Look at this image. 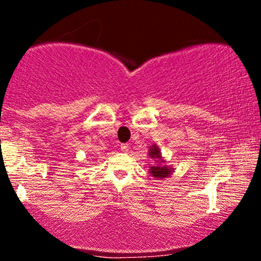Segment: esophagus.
I'll return each mask as SVG.
<instances>
[{
	"label": "esophagus",
	"mask_w": 261,
	"mask_h": 261,
	"mask_svg": "<svg viewBox=\"0 0 261 261\" xmlns=\"http://www.w3.org/2000/svg\"><path fill=\"white\" fill-rule=\"evenodd\" d=\"M120 149L122 152H127L128 151V145H126V143H124V145H121Z\"/></svg>",
	"instance_id": "34e87169"
}]
</instances>
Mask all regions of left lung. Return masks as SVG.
Wrapping results in <instances>:
<instances>
[{
  "label": "left lung",
  "instance_id": "obj_1",
  "mask_svg": "<svg viewBox=\"0 0 261 261\" xmlns=\"http://www.w3.org/2000/svg\"><path fill=\"white\" fill-rule=\"evenodd\" d=\"M148 155L149 158H152V160L155 162V164H151L148 169L149 174L152 176H154L155 179H164V178H168V176L173 174L174 168L167 166L166 161L163 160V155H162L161 149L157 145L149 146Z\"/></svg>",
  "mask_w": 261,
  "mask_h": 261
}]
</instances>
